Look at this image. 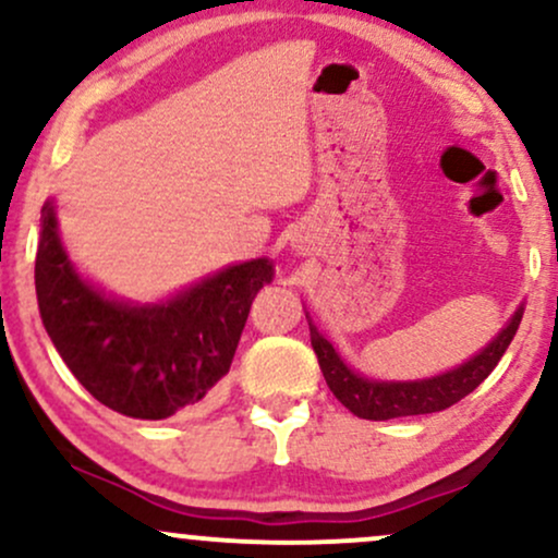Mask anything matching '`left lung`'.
Listing matches in <instances>:
<instances>
[{
    "mask_svg": "<svg viewBox=\"0 0 558 558\" xmlns=\"http://www.w3.org/2000/svg\"><path fill=\"white\" fill-rule=\"evenodd\" d=\"M522 312L524 306L514 312V317L506 323V328L480 354L472 356L470 362L459 364L457 369H448L444 375L409 383L369 380V377L356 375L354 369L345 367L338 351L332 349V343L312 323L310 336L319 369H323L325 383H328L332 396L362 420H393L412 417V414L444 412V409L462 401L466 393H472L493 373V367L501 362L504 351L509 349L511 338L520 328Z\"/></svg>",
    "mask_w": 558,
    "mask_h": 558,
    "instance_id": "left-lung-1",
    "label": "left lung"
}]
</instances>
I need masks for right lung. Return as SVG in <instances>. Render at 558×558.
<instances>
[{
    "label": "right lung",
    "mask_w": 558,
    "mask_h": 558,
    "mask_svg": "<svg viewBox=\"0 0 558 558\" xmlns=\"http://www.w3.org/2000/svg\"><path fill=\"white\" fill-rule=\"evenodd\" d=\"M270 280L272 262L252 259L162 304H123L75 272L57 233L54 204L41 207V323L81 386L125 417L165 420L202 401L228 375L252 301Z\"/></svg>",
    "instance_id": "obj_1"
}]
</instances>
